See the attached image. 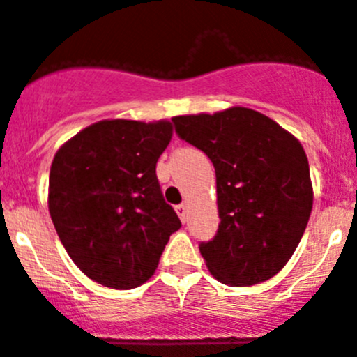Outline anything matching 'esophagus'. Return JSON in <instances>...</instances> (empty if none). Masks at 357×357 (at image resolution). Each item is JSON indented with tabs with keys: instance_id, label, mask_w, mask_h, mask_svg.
I'll return each instance as SVG.
<instances>
[{
	"instance_id": "obj_1",
	"label": "esophagus",
	"mask_w": 357,
	"mask_h": 357,
	"mask_svg": "<svg viewBox=\"0 0 357 357\" xmlns=\"http://www.w3.org/2000/svg\"><path fill=\"white\" fill-rule=\"evenodd\" d=\"M176 213H178V216L181 218V221L185 223L186 216H188V207H186L185 204H179V206H176Z\"/></svg>"
}]
</instances>
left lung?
<instances>
[{"mask_svg": "<svg viewBox=\"0 0 357 357\" xmlns=\"http://www.w3.org/2000/svg\"><path fill=\"white\" fill-rule=\"evenodd\" d=\"M172 122L216 171L221 223L213 241L199 245L209 272L230 286L274 278L295 252L312 211L309 160L300 141L241 106Z\"/></svg>", "mask_w": 357, "mask_h": 357, "instance_id": "left-lung-1", "label": "left lung"}]
</instances>
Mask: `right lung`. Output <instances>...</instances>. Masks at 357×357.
Masks as SVG:
<instances>
[{"mask_svg":"<svg viewBox=\"0 0 357 357\" xmlns=\"http://www.w3.org/2000/svg\"><path fill=\"white\" fill-rule=\"evenodd\" d=\"M171 137L167 120H102L55 153L48 179L54 227L75 265L106 288L146 282L181 227L155 172Z\"/></svg>","mask_w":357,"mask_h":357,"instance_id":"1","label":"right lung"}]
</instances>
